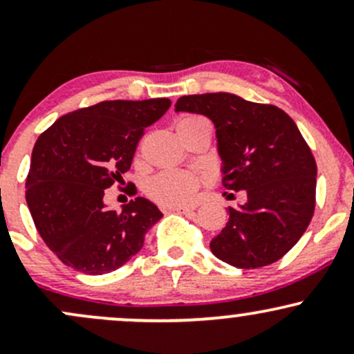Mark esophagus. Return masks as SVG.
<instances>
[{"instance_id": "34e87169", "label": "esophagus", "mask_w": 354, "mask_h": 354, "mask_svg": "<svg viewBox=\"0 0 354 354\" xmlns=\"http://www.w3.org/2000/svg\"><path fill=\"white\" fill-rule=\"evenodd\" d=\"M173 211L180 214H191L194 211V206H174Z\"/></svg>"}]
</instances>
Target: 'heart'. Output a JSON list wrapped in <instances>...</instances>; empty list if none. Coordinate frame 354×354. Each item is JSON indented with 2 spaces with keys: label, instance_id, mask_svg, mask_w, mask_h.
<instances>
[{
  "label": "heart",
  "instance_id": "heart-1",
  "mask_svg": "<svg viewBox=\"0 0 354 354\" xmlns=\"http://www.w3.org/2000/svg\"><path fill=\"white\" fill-rule=\"evenodd\" d=\"M176 128L185 140L203 128H211V123L205 116L186 115L178 121ZM200 186L201 178L198 174L185 169H166L146 180L145 193L149 200L161 206H181L194 200Z\"/></svg>",
  "mask_w": 354,
  "mask_h": 354
}]
</instances>
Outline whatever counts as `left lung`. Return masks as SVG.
I'll return each instance as SVG.
<instances>
[{
	"label": "left lung",
	"mask_w": 354,
	"mask_h": 354,
	"mask_svg": "<svg viewBox=\"0 0 354 354\" xmlns=\"http://www.w3.org/2000/svg\"><path fill=\"white\" fill-rule=\"evenodd\" d=\"M176 111L213 121L223 186L248 194L241 208L228 206V223L211 239L213 254L243 270L278 261L303 236L316 206V161L298 126L274 104L230 93L181 96Z\"/></svg>",
	"instance_id": "8db88e82"
}]
</instances>
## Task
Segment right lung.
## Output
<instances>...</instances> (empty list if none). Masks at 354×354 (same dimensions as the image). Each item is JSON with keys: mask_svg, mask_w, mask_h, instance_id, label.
Listing matches in <instances>:
<instances>
[{"mask_svg": "<svg viewBox=\"0 0 354 354\" xmlns=\"http://www.w3.org/2000/svg\"><path fill=\"white\" fill-rule=\"evenodd\" d=\"M171 106L168 98L101 101L56 120L36 140L26 178V203L36 230L61 263L86 274L123 266L143 248L163 216L135 198L121 211L103 196L131 168L146 126ZM133 193L136 188L133 185Z\"/></svg>", "mask_w": 354, "mask_h": 354, "instance_id": "right-lung-1", "label": "right lung"}]
</instances>
